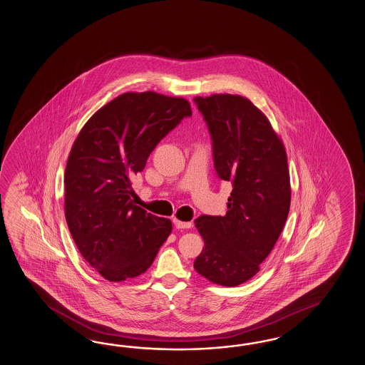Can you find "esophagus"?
Wrapping results in <instances>:
<instances>
[{
	"instance_id": "obj_1",
	"label": "esophagus",
	"mask_w": 365,
	"mask_h": 365,
	"mask_svg": "<svg viewBox=\"0 0 365 365\" xmlns=\"http://www.w3.org/2000/svg\"><path fill=\"white\" fill-rule=\"evenodd\" d=\"M174 226L177 228H191L192 223L191 222H180L178 219H174Z\"/></svg>"
}]
</instances>
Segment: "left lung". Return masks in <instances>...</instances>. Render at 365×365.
Instances as JSON below:
<instances>
[{"label":"left lung","instance_id":"left-lung-1","mask_svg":"<svg viewBox=\"0 0 365 365\" xmlns=\"http://www.w3.org/2000/svg\"><path fill=\"white\" fill-rule=\"evenodd\" d=\"M212 138L217 177L232 183L225 217L203 215L195 227L205 240L197 274L235 287L260 269L286 225L291 205L287 153L269 120L246 97H195Z\"/></svg>","mask_w":365,"mask_h":365}]
</instances>
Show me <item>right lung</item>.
I'll return each instance as SVG.
<instances>
[{"mask_svg": "<svg viewBox=\"0 0 365 365\" xmlns=\"http://www.w3.org/2000/svg\"><path fill=\"white\" fill-rule=\"evenodd\" d=\"M187 99L128 91L81 128L65 170V217L81 255L108 282L146 272L171 234L166 217L134 205L131 178L178 123Z\"/></svg>", "mask_w": 365, "mask_h": 365, "instance_id": "right-lung-1", "label": "right lung"}]
</instances>
